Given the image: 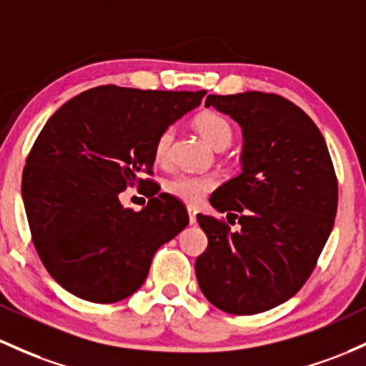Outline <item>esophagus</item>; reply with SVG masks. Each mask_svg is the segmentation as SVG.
Listing matches in <instances>:
<instances>
[{"mask_svg":"<svg viewBox=\"0 0 366 366\" xmlns=\"http://www.w3.org/2000/svg\"><path fill=\"white\" fill-rule=\"evenodd\" d=\"M187 214H189V222L194 224L196 222V208L194 207H187Z\"/></svg>","mask_w":366,"mask_h":366,"instance_id":"34e87169","label":"esophagus"}]
</instances>
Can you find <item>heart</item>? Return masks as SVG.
Returning <instances> with one entry per match:
<instances>
[{
    "label": "heart",
    "mask_w": 366,
    "mask_h": 366,
    "mask_svg": "<svg viewBox=\"0 0 366 366\" xmlns=\"http://www.w3.org/2000/svg\"><path fill=\"white\" fill-rule=\"evenodd\" d=\"M196 130L202 134V137L207 140L208 146L214 149H226L229 144L232 142L234 137V130L232 124L229 123L226 116L219 114V112L207 111L202 112L194 118ZM175 130L174 127H167L164 130L159 132L154 142V158L158 162H167L170 156L172 142H174ZM217 177L215 175H196V174H179L174 179L167 182V191L170 192L175 198L182 199V202L196 204L202 202L203 196L208 191H212L217 186Z\"/></svg>",
    "instance_id": "heart-1"
}]
</instances>
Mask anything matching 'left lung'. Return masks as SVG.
<instances>
[{
  "label": "left lung",
  "instance_id": "8db88e82",
  "mask_svg": "<svg viewBox=\"0 0 366 366\" xmlns=\"http://www.w3.org/2000/svg\"><path fill=\"white\" fill-rule=\"evenodd\" d=\"M204 106L243 128L242 174L210 196L240 229L198 215L208 247L196 278L215 307L259 315L294 297L315 271L335 222L337 175L318 127L281 95H208Z\"/></svg>",
  "mask_w": 366,
  "mask_h": 366
}]
</instances>
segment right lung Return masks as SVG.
<instances>
[{
	"mask_svg": "<svg viewBox=\"0 0 366 366\" xmlns=\"http://www.w3.org/2000/svg\"><path fill=\"white\" fill-rule=\"evenodd\" d=\"M207 92L106 85L76 95L48 119L22 174L31 238L60 287L112 304L142 287L152 255L189 224L175 196L156 194L140 212L119 192L151 184L154 142Z\"/></svg>",
	"mask_w": 366,
	"mask_h": 366,
	"instance_id": "right-lung-1",
	"label": "right lung"
}]
</instances>
